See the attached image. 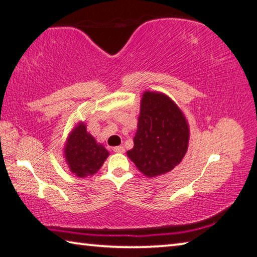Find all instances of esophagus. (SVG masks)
Returning <instances> with one entry per match:
<instances>
[{
  "mask_svg": "<svg viewBox=\"0 0 257 257\" xmlns=\"http://www.w3.org/2000/svg\"><path fill=\"white\" fill-rule=\"evenodd\" d=\"M113 152H115V153H124V147L123 146H115V147H113Z\"/></svg>",
  "mask_w": 257,
  "mask_h": 257,
  "instance_id": "34e87169",
  "label": "esophagus"
}]
</instances>
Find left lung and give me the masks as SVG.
<instances>
[{
    "label": "left lung",
    "mask_w": 257,
    "mask_h": 257,
    "mask_svg": "<svg viewBox=\"0 0 257 257\" xmlns=\"http://www.w3.org/2000/svg\"><path fill=\"white\" fill-rule=\"evenodd\" d=\"M188 139V124L179 107L163 94L144 93L134 149L127 152L138 170L147 177L171 171L185 156Z\"/></svg>",
    "instance_id": "8db88e82"
}]
</instances>
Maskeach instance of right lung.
Masks as SVG:
<instances>
[{
	"label": "right lung",
	"mask_w": 257,
	"mask_h": 257,
	"mask_svg": "<svg viewBox=\"0 0 257 257\" xmlns=\"http://www.w3.org/2000/svg\"><path fill=\"white\" fill-rule=\"evenodd\" d=\"M64 152L70 170L80 178L96 173L108 155L105 147L87 133L84 123L70 134Z\"/></svg>",
	"instance_id": "1"
}]
</instances>
